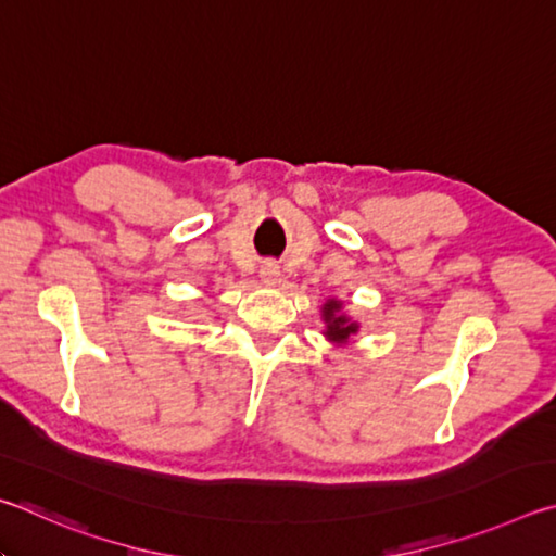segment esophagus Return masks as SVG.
I'll use <instances>...</instances> for the list:
<instances>
[{
  "label": "esophagus",
  "instance_id": "obj_1",
  "mask_svg": "<svg viewBox=\"0 0 556 556\" xmlns=\"http://www.w3.org/2000/svg\"><path fill=\"white\" fill-rule=\"evenodd\" d=\"M261 280L263 283H268V286H273V283H278V278H280V268L276 266V263H263L261 266Z\"/></svg>",
  "mask_w": 556,
  "mask_h": 556
}]
</instances>
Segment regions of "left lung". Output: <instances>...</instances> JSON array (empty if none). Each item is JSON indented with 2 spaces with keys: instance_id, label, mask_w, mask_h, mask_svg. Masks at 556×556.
Returning a JSON list of instances; mask_svg holds the SVG:
<instances>
[{
  "instance_id": "left-lung-1",
  "label": "left lung",
  "mask_w": 556,
  "mask_h": 556,
  "mask_svg": "<svg viewBox=\"0 0 556 556\" xmlns=\"http://www.w3.org/2000/svg\"><path fill=\"white\" fill-rule=\"evenodd\" d=\"M323 319H325V337L332 344H346L358 332V323L342 313V300H327L323 305Z\"/></svg>"
}]
</instances>
